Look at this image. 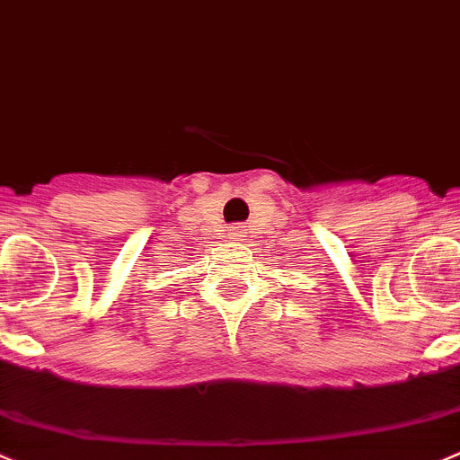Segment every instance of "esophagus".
<instances>
[{
    "label": "esophagus",
    "mask_w": 460,
    "mask_h": 460,
    "mask_svg": "<svg viewBox=\"0 0 460 460\" xmlns=\"http://www.w3.org/2000/svg\"><path fill=\"white\" fill-rule=\"evenodd\" d=\"M244 238H247V229H244V226H231L229 240H235V243H238V240H244Z\"/></svg>",
    "instance_id": "34e87169"
}]
</instances>
